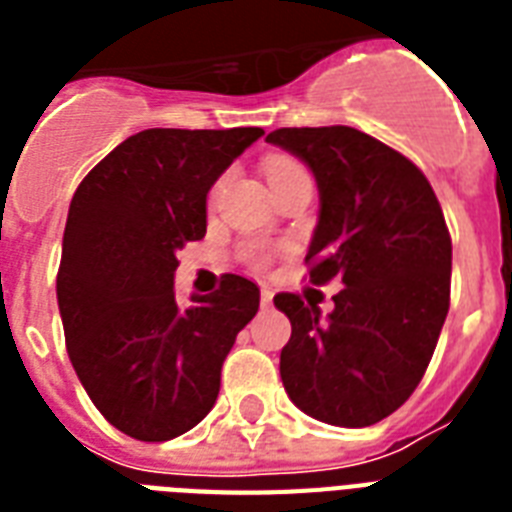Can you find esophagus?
Instances as JSON below:
<instances>
[{
    "mask_svg": "<svg viewBox=\"0 0 512 512\" xmlns=\"http://www.w3.org/2000/svg\"><path fill=\"white\" fill-rule=\"evenodd\" d=\"M271 303H273V289L263 287V289H260V305H263V308H268Z\"/></svg>",
    "mask_w": 512,
    "mask_h": 512,
    "instance_id": "1",
    "label": "esophagus"
}]
</instances>
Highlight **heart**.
<instances>
[{
  "mask_svg": "<svg viewBox=\"0 0 512 512\" xmlns=\"http://www.w3.org/2000/svg\"><path fill=\"white\" fill-rule=\"evenodd\" d=\"M263 170H265V177H268V183H271L273 191H276L279 185L289 183L292 177L308 175V170L303 167V162H297V159H292V156H284V154L268 156V159L263 162ZM215 196H217V185H215V191H212V199H215ZM247 260L252 265H257V268H265V265L271 263V252H265L263 247H255L247 252Z\"/></svg>",
  "mask_w": 512,
  "mask_h": 512,
  "instance_id": "obj_1",
  "label": "heart"
}]
</instances>
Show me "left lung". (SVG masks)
Here are the masks:
<instances>
[{
  "instance_id": "obj_1",
  "label": "left lung",
  "mask_w": 512,
  "mask_h": 512,
  "mask_svg": "<svg viewBox=\"0 0 512 512\" xmlns=\"http://www.w3.org/2000/svg\"><path fill=\"white\" fill-rule=\"evenodd\" d=\"M268 143L303 159L319 183L311 284L342 281L335 311L308 295L273 297L289 316L281 382L305 414L366 428L420 385L449 313L452 239L428 177L353 127H281Z\"/></svg>"
}]
</instances>
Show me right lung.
<instances>
[{
  "label": "right lung",
  "mask_w": 512,
  "mask_h": 512,
  "mask_svg": "<svg viewBox=\"0 0 512 512\" xmlns=\"http://www.w3.org/2000/svg\"><path fill=\"white\" fill-rule=\"evenodd\" d=\"M263 135L143 130L76 188L58 268L68 358L114 428L170 441L215 406L220 369L255 319V281L225 273L212 295L175 300L177 249L207 233V193Z\"/></svg>",
  "instance_id": "1"
}]
</instances>
